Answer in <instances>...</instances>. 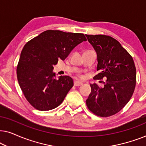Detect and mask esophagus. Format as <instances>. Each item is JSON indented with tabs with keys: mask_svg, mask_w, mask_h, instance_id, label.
Returning a JSON list of instances; mask_svg holds the SVG:
<instances>
[{
	"mask_svg": "<svg viewBox=\"0 0 146 146\" xmlns=\"http://www.w3.org/2000/svg\"><path fill=\"white\" fill-rule=\"evenodd\" d=\"M83 84L80 82H78V81H74V85L75 86H82Z\"/></svg>",
	"mask_w": 146,
	"mask_h": 146,
	"instance_id": "obj_1",
	"label": "esophagus"
}]
</instances>
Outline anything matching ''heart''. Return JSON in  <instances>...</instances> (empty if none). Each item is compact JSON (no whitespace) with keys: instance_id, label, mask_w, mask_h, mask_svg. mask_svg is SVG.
Listing matches in <instances>:
<instances>
[{"instance_id":"obj_1","label":"heart","mask_w":146,"mask_h":146,"mask_svg":"<svg viewBox=\"0 0 146 146\" xmlns=\"http://www.w3.org/2000/svg\"><path fill=\"white\" fill-rule=\"evenodd\" d=\"M80 78H82L83 76H82V75H80Z\"/></svg>"}]
</instances>
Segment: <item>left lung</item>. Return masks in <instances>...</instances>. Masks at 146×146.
<instances>
[{"label": "left lung", "instance_id": "8db88e82", "mask_svg": "<svg viewBox=\"0 0 146 146\" xmlns=\"http://www.w3.org/2000/svg\"><path fill=\"white\" fill-rule=\"evenodd\" d=\"M97 53L99 72L94 80L106 78L104 87L90 84L86 100L89 110L100 117L119 112L131 99L136 84V69L132 56L117 40L107 35H86Z\"/></svg>", "mask_w": 146, "mask_h": 146}]
</instances>
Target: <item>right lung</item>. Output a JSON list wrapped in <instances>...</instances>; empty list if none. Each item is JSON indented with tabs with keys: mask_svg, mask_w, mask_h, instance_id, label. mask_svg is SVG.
I'll list each match as a JSON object with an SVG mask.
<instances>
[{
	"mask_svg": "<svg viewBox=\"0 0 146 146\" xmlns=\"http://www.w3.org/2000/svg\"><path fill=\"white\" fill-rule=\"evenodd\" d=\"M86 41L84 34L48 30L28 42L17 68V79L24 96L38 110L58 106L72 88L68 76L56 78L53 66L64 60L74 48Z\"/></svg>",
	"mask_w": 146,
	"mask_h": 146,
	"instance_id": "right-lung-1",
	"label": "right lung"
}]
</instances>
